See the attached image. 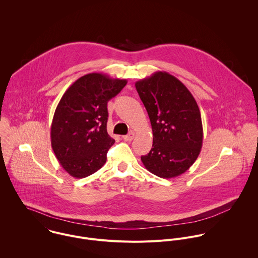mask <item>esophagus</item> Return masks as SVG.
<instances>
[{"label":"esophagus","instance_id":"esophagus-1","mask_svg":"<svg viewBox=\"0 0 258 258\" xmlns=\"http://www.w3.org/2000/svg\"><path fill=\"white\" fill-rule=\"evenodd\" d=\"M134 136H135V133L134 132H130L128 135H124L122 138L125 141H132L134 139Z\"/></svg>","mask_w":258,"mask_h":258}]
</instances>
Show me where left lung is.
<instances>
[{"label": "left lung", "mask_w": 258, "mask_h": 258, "mask_svg": "<svg viewBox=\"0 0 258 258\" xmlns=\"http://www.w3.org/2000/svg\"><path fill=\"white\" fill-rule=\"evenodd\" d=\"M153 131V145L141 161L148 171L171 179L184 174L203 146L204 131L197 101L177 77L157 72L135 83Z\"/></svg>", "instance_id": "obj_1"}]
</instances>
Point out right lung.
<instances>
[{"label":"right lung","instance_id":"right-lung-1","mask_svg":"<svg viewBox=\"0 0 258 258\" xmlns=\"http://www.w3.org/2000/svg\"><path fill=\"white\" fill-rule=\"evenodd\" d=\"M127 84L126 79L98 73L81 76L62 95L54 112L51 147L60 166L82 179L103 167L115 143L107 133V102Z\"/></svg>","mask_w":258,"mask_h":258}]
</instances>
